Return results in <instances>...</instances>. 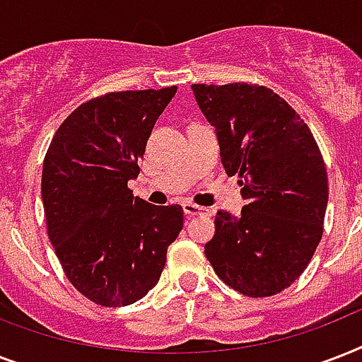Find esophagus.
<instances>
[{
  "label": "esophagus",
  "instance_id": "1",
  "mask_svg": "<svg viewBox=\"0 0 362 362\" xmlns=\"http://www.w3.org/2000/svg\"><path fill=\"white\" fill-rule=\"evenodd\" d=\"M182 209H184V214H186L187 218H192V216L206 214V209H203V206H199V204H195V203H189V201L182 204Z\"/></svg>",
  "mask_w": 362,
  "mask_h": 362
}]
</instances>
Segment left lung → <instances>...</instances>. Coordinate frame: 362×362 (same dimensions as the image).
<instances>
[{"label":"left lung","mask_w":362,"mask_h":362,"mask_svg":"<svg viewBox=\"0 0 362 362\" xmlns=\"http://www.w3.org/2000/svg\"><path fill=\"white\" fill-rule=\"evenodd\" d=\"M216 127L221 163L238 175L247 204L216 214L204 255L221 281L247 297H272L308 267L323 235L329 184L320 146L300 116L270 88L192 84Z\"/></svg>","instance_id":"1"}]
</instances>
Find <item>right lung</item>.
I'll use <instances>...</instances> for the list:
<instances>
[{"label": "right lung", "mask_w": 362, "mask_h": 362, "mask_svg": "<svg viewBox=\"0 0 362 362\" xmlns=\"http://www.w3.org/2000/svg\"><path fill=\"white\" fill-rule=\"evenodd\" d=\"M176 86L112 92L75 109L42 163L48 238L67 280L99 306H127L156 284L184 226L178 204L156 206L127 187Z\"/></svg>", "instance_id": "1"}]
</instances>
